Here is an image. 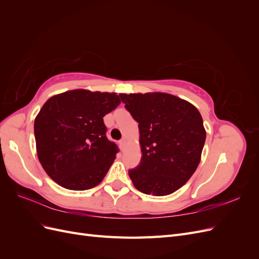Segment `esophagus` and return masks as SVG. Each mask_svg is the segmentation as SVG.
<instances>
[{
  "label": "esophagus",
  "mask_w": 259,
  "mask_h": 259,
  "mask_svg": "<svg viewBox=\"0 0 259 259\" xmlns=\"http://www.w3.org/2000/svg\"><path fill=\"white\" fill-rule=\"evenodd\" d=\"M125 145H126V139H125V138H122V139L120 140V146H121V148H122V150H124Z\"/></svg>",
  "instance_id": "esophagus-1"
}]
</instances>
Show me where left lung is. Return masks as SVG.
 Returning a JSON list of instances; mask_svg holds the SVG:
<instances>
[{
  "mask_svg": "<svg viewBox=\"0 0 259 259\" xmlns=\"http://www.w3.org/2000/svg\"><path fill=\"white\" fill-rule=\"evenodd\" d=\"M138 122L142 160L128 171L140 192L163 197L182 188L201 161L206 132L189 101L167 93L121 94Z\"/></svg>",
  "mask_w": 259,
  "mask_h": 259,
  "instance_id": "obj_1",
  "label": "left lung"
}]
</instances>
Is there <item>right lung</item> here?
<instances>
[{
	"label": "right lung",
	"mask_w": 259,
	"mask_h": 259,
	"mask_svg": "<svg viewBox=\"0 0 259 259\" xmlns=\"http://www.w3.org/2000/svg\"><path fill=\"white\" fill-rule=\"evenodd\" d=\"M116 93L73 90L52 96L34 120L36 153L55 183L88 190L103 182L117 152L104 116L120 105Z\"/></svg>",
	"instance_id": "obj_1"
}]
</instances>
